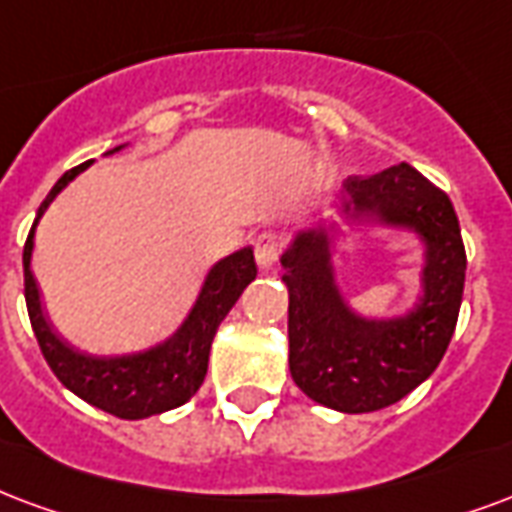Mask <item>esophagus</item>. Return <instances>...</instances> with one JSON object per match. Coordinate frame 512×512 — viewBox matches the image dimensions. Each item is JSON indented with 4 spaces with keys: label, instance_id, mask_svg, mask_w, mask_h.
Masks as SVG:
<instances>
[{
    "label": "esophagus",
    "instance_id": "obj_1",
    "mask_svg": "<svg viewBox=\"0 0 512 512\" xmlns=\"http://www.w3.org/2000/svg\"><path fill=\"white\" fill-rule=\"evenodd\" d=\"M279 252H282V238L274 230H266V233H260L255 238V260L263 271L274 266L279 260Z\"/></svg>",
    "mask_w": 512,
    "mask_h": 512
}]
</instances>
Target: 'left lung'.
<instances>
[{"label": "left lung", "instance_id": "1", "mask_svg": "<svg viewBox=\"0 0 512 512\" xmlns=\"http://www.w3.org/2000/svg\"><path fill=\"white\" fill-rule=\"evenodd\" d=\"M333 217L298 227L282 252L290 293V374L301 391L336 412L391 407L429 380L456 331L467 255L450 198L401 162L369 179L350 176ZM407 232L419 244V293L396 315H361L341 286L335 255L343 227Z\"/></svg>", "mask_w": 512, "mask_h": 512}]
</instances>
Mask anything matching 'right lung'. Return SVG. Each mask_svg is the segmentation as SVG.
<instances>
[{
    "label": "right lung",
    "mask_w": 512,
    "mask_h": 512,
    "mask_svg": "<svg viewBox=\"0 0 512 512\" xmlns=\"http://www.w3.org/2000/svg\"><path fill=\"white\" fill-rule=\"evenodd\" d=\"M127 146L130 143H121L105 154H116ZM89 165L92 162H83L78 168L67 170L37 211V219L24 246L26 309H29L32 331L43 350V358L67 391H73L78 399L102 412H111L116 418H151L160 412L176 410L198 393L206 380L208 352H211L219 323L233 309L246 285L257 276L255 255H252V246H244L208 268L189 312L184 314L179 328L162 342L135 352H121V355H92V352L78 350L70 342H64L45 320L40 290L32 274V252L34 233L48 206Z\"/></svg>",
    "instance_id": "1"
}]
</instances>
